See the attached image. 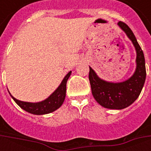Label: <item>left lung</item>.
I'll use <instances>...</instances> for the list:
<instances>
[{"label": "left lung", "mask_w": 151, "mask_h": 151, "mask_svg": "<svg viewBox=\"0 0 151 151\" xmlns=\"http://www.w3.org/2000/svg\"><path fill=\"white\" fill-rule=\"evenodd\" d=\"M118 25L133 42L137 52L136 71L129 79L120 83L105 82L96 75L90 67L89 80L92 95L99 104L110 109H123L133 104L138 98L146 80L145 57L135 35L129 26L120 21Z\"/></svg>", "instance_id": "8db88e82"}]
</instances>
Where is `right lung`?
<instances>
[{"label":"right lung","mask_w":151,"mask_h":151,"mask_svg":"<svg viewBox=\"0 0 151 151\" xmlns=\"http://www.w3.org/2000/svg\"><path fill=\"white\" fill-rule=\"evenodd\" d=\"M70 74H71V71L67 73V75L63 79L59 87L44 101L33 104V103H27V102L18 100L11 95L12 98L20 108L31 114L43 115V114L52 112L56 109H58L64 103L66 94V83Z\"/></svg>","instance_id":"1"}]
</instances>
